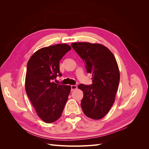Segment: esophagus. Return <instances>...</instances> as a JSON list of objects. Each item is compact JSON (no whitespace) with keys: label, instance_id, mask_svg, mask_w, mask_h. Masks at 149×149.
<instances>
[{"label":"esophagus","instance_id":"esophagus-1","mask_svg":"<svg viewBox=\"0 0 149 149\" xmlns=\"http://www.w3.org/2000/svg\"><path fill=\"white\" fill-rule=\"evenodd\" d=\"M77 88H78V87H77V86H76V85H71V91H73V90L76 89Z\"/></svg>","mask_w":149,"mask_h":149}]
</instances>
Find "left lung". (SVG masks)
Returning <instances> with one entry per match:
<instances>
[{
    "label": "left lung",
    "mask_w": 149,
    "mask_h": 149,
    "mask_svg": "<svg viewBox=\"0 0 149 149\" xmlns=\"http://www.w3.org/2000/svg\"><path fill=\"white\" fill-rule=\"evenodd\" d=\"M71 45L84 62L88 73L92 74V84L78 85L84 95L82 110L88 118L101 119L115 101L120 80L118 65L112 53L101 44L78 42Z\"/></svg>",
    "instance_id": "left-lung-1"
}]
</instances>
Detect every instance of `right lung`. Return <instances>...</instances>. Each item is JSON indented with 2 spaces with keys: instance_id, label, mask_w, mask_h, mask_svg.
<instances>
[{
  "instance_id": "1",
  "label": "right lung",
  "mask_w": 149,
  "mask_h": 149,
  "mask_svg": "<svg viewBox=\"0 0 149 149\" xmlns=\"http://www.w3.org/2000/svg\"><path fill=\"white\" fill-rule=\"evenodd\" d=\"M71 49L66 43L44 47L30 57L25 76V91L39 118L46 123L59 119L71 91L70 86L53 80L60 73L59 63Z\"/></svg>"
}]
</instances>
